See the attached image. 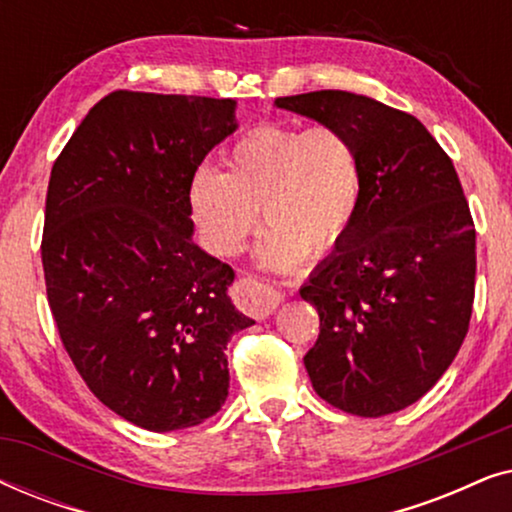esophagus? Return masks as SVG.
Instances as JSON below:
<instances>
[{"label": "esophagus", "instance_id": "1", "mask_svg": "<svg viewBox=\"0 0 512 512\" xmlns=\"http://www.w3.org/2000/svg\"><path fill=\"white\" fill-rule=\"evenodd\" d=\"M235 300L254 319H265L282 303V293L270 289L254 277H240L235 284Z\"/></svg>", "mask_w": 512, "mask_h": 512}]
</instances>
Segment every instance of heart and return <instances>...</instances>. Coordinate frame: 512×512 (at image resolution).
<instances>
[{
  "label": "heart",
  "mask_w": 512,
  "mask_h": 512,
  "mask_svg": "<svg viewBox=\"0 0 512 512\" xmlns=\"http://www.w3.org/2000/svg\"><path fill=\"white\" fill-rule=\"evenodd\" d=\"M226 172L202 165L188 181V209L214 254L235 256L258 228L270 230L258 263L289 272L310 249L324 254L352 230L361 207V163L345 132L331 125L265 123L230 146Z\"/></svg>",
  "instance_id": "1"
}]
</instances>
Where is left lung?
<instances>
[{
  "label": "left lung",
  "mask_w": 512,
  "mask_h": 512,
  "mask_svg": "<svg viewBox=\"0 0 512 512\" xmlns=\"http://www.w3.org/2000/svg\"><path fill=\"white\" fill-rule=\"evenodd\" d=\"M275 107L345 132L363 179L352 230L300 286L319 312L307 375L349 415H391L443 377L471 321L475 228L459 177L415 116L373 97L317 90Z\"/></svg>",
  "instance_id": "obj_1"
}]
</instances>
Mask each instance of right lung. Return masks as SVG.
Listing matches in <instances>:
<instances>
[{
    "label": "right lung",
    "mask_w": 512,
    "mask_h": 512,
    "mask_svg": "<svg viewBox=\"0 0 512 512\" xmlns=\"http://www.w3.org/2000/svg\"><path fill=\"white\" fill-rule=\"evenodd\" d=\"M235 100L118 90L55 160L46 195V293L90 391L146 431H179L228 398L226 345L256 324L235 272L193 242L188 181L237 130Z\"/></svg>",
    "instance_id": "1"
}]
</instances>
